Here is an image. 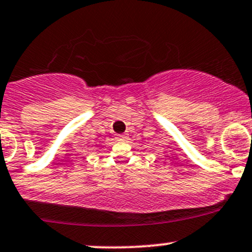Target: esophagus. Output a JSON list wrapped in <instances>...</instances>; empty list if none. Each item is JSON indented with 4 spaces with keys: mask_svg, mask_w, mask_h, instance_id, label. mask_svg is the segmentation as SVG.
I'll use <instances>...</instances> for the list:
<instances>
[{
    "mask_svg": "<svg viewBox=\"0 0 252 252\" xmlns=\"http://www.w3.org/2000/svg\"><path fill=\"white\" fill-rule=\"evenodd\" d=\"M126 137H128V135H126V134H119V135H116V139H117V140H126Z\"/></svg>",
    "mask_w": 252,
    "mask_h": 252,
    "instance_id": "esophagus-1",
    "label": "esophagus"
}]
</instances>
